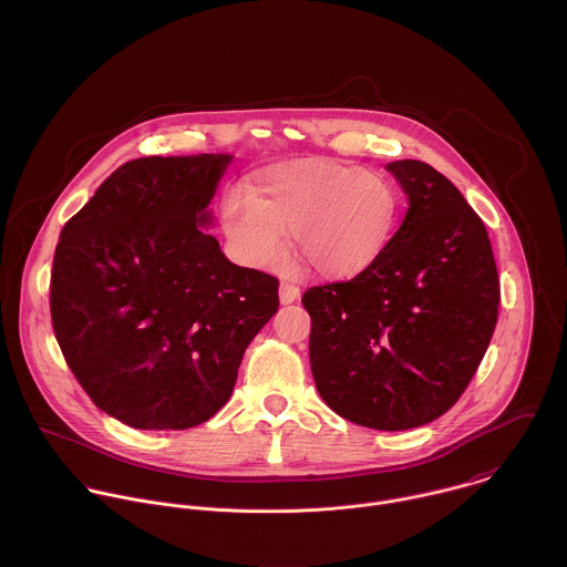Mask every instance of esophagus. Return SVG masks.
<instances>
[{
  "label": "esophagus",
  "mask_w": 567,
  "mask_h": 567,
  "mask_svg": "<svg viewBox=\"0 0 567 567\" xmlns=\"http://www.w3.org/2000/svg\"><path fill=\"white\" fill-rule=\"evenodd\" d=\"M299 297H301L299 286H295V284H281V288H279V299H281L284 306L295 303Z\"/></svg>",
  "instance_id": "1"
}]
</instances>
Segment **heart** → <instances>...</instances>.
<instances>
[{
  "instance_id": "heart-1",
  "label": "heart",
  "mask_w": 567,
  "mask_h": 567,
  "mask_svg": "<svg viewBox=\"0 0 567 567\" xmlns=\"http://www.w3.org/2000/svg\"><path fill=\"white\" fill-rule=\"evenodd\" d=\"M398 216L400 196L384 176L312 159L270 167L248 200L229 196L223 227L236 252L257 268L284 266L281 236L290 234L295 257L312 272L351 277L378 259Z\"/></svg>"
}]
</instances>
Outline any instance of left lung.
<instances>
[{
    "label": "left lung",
    "mask_w": 567,
    "mask_h": 567,
    "mask_svg": "<svg viewBox=\"0 0 567 567\" xmlns=\"http://www.w3.org/2000/svg\"><path fill=\"white\" fill-rule=\"evenodd\" d=\"M386 169L408 196L400 229L360 275L315 286L301 303L324 404L395 432L465 393L497 323L499 279L485 225L450 178L414 159Z\"/></svg>",
    "instance_id": "left-lung-1"
}]
</instances>
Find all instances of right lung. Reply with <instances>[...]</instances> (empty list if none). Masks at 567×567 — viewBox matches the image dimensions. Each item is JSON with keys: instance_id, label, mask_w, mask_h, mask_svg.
<instances>
[{"instance_id": "obj_1", "label": "right lung", "mask_w": 567, "mask_h": 567, "mask_svg": "<svg viewBox=\"0 0 567 567\" xmlns=\"http://www.w3.org/2000/svg\"><path fill=\"white\" fill-rule=\"evenodd\" d=\"M229 155L120 165L61 231L54 336L91 402L137 430H185L229 402L279 279L200 227Z\"/></svg>"}]
</instances>
